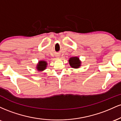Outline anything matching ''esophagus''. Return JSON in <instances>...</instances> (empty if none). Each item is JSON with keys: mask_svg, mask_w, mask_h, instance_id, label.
<instances>
[{"mask_svg": "<svg viewBox=\"0 0 121 121\" xmlns=\"http://www.w3.org/2000/svg\"><path fill=\"white\" fill-rule=\"evenodd\" d=\"M56 57V58H57V59H59V58H60V56H57V55Z\"/></svg>", "mask_w": 121, "mask_h": 121, "instance_id": "obj_1", "label": "esophagus"}]
</instances>
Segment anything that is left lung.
I'll return each instance as SVG.
<instances>
[{"label":"left lung","mask_w":121,"mask_h":121,"mask_svg":"<svg viewBox=\"0 0 121 121\" xmlns=\"http://www.w3.org/2000/svg\"><path fill=\"white\" fill-rule=\"evenodd\" d=\"M69 63L72 68L77 69L81 66V61L78 57H72L69 59Z\"/></svg>","instance_id":"obj_1"}]
</instances>
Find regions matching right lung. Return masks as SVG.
<instances>
[{"label": "right lung", "instance_id": "add662e5", "mask_svg": "<svg viewBox=\"0 0 121 121\" xmlns=\"http://www.w3.org/2000/svg\"><path fill=\"white\" fill-rule=\"evenodd\" d=\"M47 65H48V63H47L46 61L40 60L37 63L36 66V68L39 72H43L45 69H46Z\"/></svg>", "mask_w": 121, "mask_h": 121}]
</instances>
